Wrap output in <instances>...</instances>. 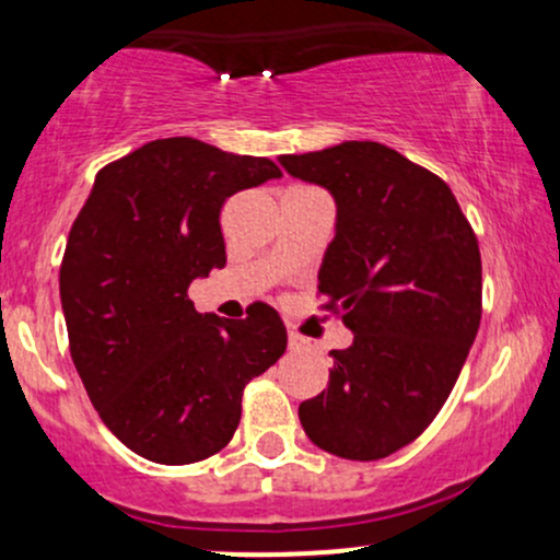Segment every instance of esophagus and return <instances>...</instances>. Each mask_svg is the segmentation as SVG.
<instances>
[{"label":"esophagus","mask_w":560,"mask_h":560,"mask_svg":"<svg viewBox=\"0 0 560 560\" xmlns=\"http://www.w3.org/2000/svg\"><path fill=\"white\" fill-rule=\"evenodd\" d=\"M307 347H311V342H307V339L302 337V334H298V331H289V350L302 352V350H307Z\"/></svg>","instance_id":"1"}]
</instances>
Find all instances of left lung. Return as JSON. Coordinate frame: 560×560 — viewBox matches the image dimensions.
<instances>
[{
	"mask_svg": "<svg viewBox=\"0 0 560 560\" xmlns=\"http://www.w3.org/2000/svg\"><path fill=\"white\" fill-rule=\"evenodd\" d=\"M279 160L337 199L320 311L355 334L331 350L329 384L300 402V423L339 458H387L427 432L458 382L481 320L479 240L450 186L387 144Z\"/></svg>",
	"mask_w": 560,
	"mask_h": 560,
	"instance_id": "obj_1",
	"label": "left lung"
}]
</instances>
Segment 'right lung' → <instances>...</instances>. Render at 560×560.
Here are the masks:
<instances>
[{
    "label": "right lung",
    "mask_w": 560,
    "mask_h": 560,
    "mask_svg": "<svg viewBox=\"0 0 560 560\" xmlns=\"http://www.w3.org/2000/svg\"><path fill=\"white\" fill-rule=\"evenodd\" d=\"M279 176L273 160L191 137L147 141L94 176L62 255V313L89 400L141 458L186 466L226 447L244 387L284 355L266 302L226 320L189 300L226 266V199Z\"/></svg>",
    "instance_id": "obj_1"
}]
</instances>
